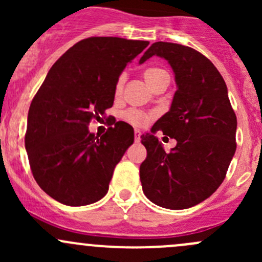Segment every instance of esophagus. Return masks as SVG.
<instances>
[{
	"label": "esophagus",
	"instance_id": "obj_1",
	"mask_svg": "<svg viewBox=\"0 0 262 262\" xmlns=\"http://www.w3.org/2000/svg\"><path fill=\"white\" fill-rule=\"evenodd\" d=\"M141 132L139 130H137L136 129V132H134V139H136V142H139L141 141Z\"/></svg>",
	"mask_w": 262,
	"mask_h": 262
}]
</instances>
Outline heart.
Listing matches in <instances>:
<instances>
[{
  "label": "heart",
  "instance_id": "1",
  "mask_svg": "<svg viewBox=\"0 0 262 262\" xmlns=\"http://www.w3.org/2000/svg\"><path fill=\"white\" fill-rule=\"evenodd\" d=\"M168 75L165 72V71L160 70V68H148V70L144 72V78H146L147 83L149 84L150 87H155L156 84L160 83L163 78H167ZM124 84V76H121L118 80V83H116V94L121 91ZM124 118L128 123H130L132 125L134 126H144L149 121V119L152 118V115L147 114V113L141 112V110H128V112L124 114Z\"/></svg>",
  "mask_w": 262,
  "mask_h": 262
}]
</instances>
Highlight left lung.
Here are the masks:
<instances>
[{
    "instance_id": "1",
    "label": "left lung",
    "mask_w": 262,
    "mask_h": 262,
    "mask_svg": "<svg viewBox=\"0 0 262 262\" xmlns=\"http://www.w3.org/2000/svg\"><path fill=\"white\" fill-rule=\"evenodd\" d=\"M153 55L165 58L175 75L170 110L141 137L147 158L139 167L144 195L166 209H187L219 187L236 152L237 118L228 90L215 66L190 47L156 41L139 64ZM158 130L178 144L164 152Z\"/></svg>"
}]
</instances>
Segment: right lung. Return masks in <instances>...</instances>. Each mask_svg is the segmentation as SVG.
<instances>
[{
	"label": "right lung",
	"mask_w": 262,
	"mask_h": 262,
	"mask_svg": "<svg viewBox=\"0 0 262 262\" xmlns=\"http://www.w3.org/2000/svg\"><path fill=\"white\" fill-rule=\"evenodd\" d=\"M148 44L87 38L49 70L29 109L25 148L34 179L57 202L82 207L106 195L134 130L118 121L100 137L90 133L89 124L113 106L119 76Z\"/></svg>",
	"instance_id": "right-lung-1"
}]
</instances>
